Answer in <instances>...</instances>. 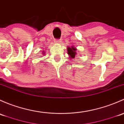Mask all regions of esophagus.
I'll use <instances>...</instances> for the list:
<instances>
[{"label":"esophagus","mask_w":124,"mask_h":124,"mask_svg":"<svg viewBox=\"0 0 124 124\" xmlns=\"http://www.w3.org/2000/svg\"><path fill=\"white\" fill-rule=\"evenodd\" d=\"M55 42L56 43H58V44H60V43H62V40L61 39H58V40H55Z\"/></svg>","instance_id":"34e87169"}]
</instances>
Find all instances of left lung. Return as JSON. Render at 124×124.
<instances>
[{
    "mask_svg": "<svg viewBox=\"0 0 124 124\" xmlns=\"http://www.w3.org/2000/svg\"><path fill=\"white\" fill-rule=\"evenodd\" d=\"M67 54L69 55V57L70 58H74L75 57V55L77 54V49H76L75 47H74V46H71V47L67 46Z\"/></svg>",
    "mask_w": 124,
    "mask_h": 124,
    "instance_id": "1",
    "label": "left lung"
}]
</instances>
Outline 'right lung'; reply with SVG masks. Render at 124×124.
<instances>
[{
  "label": "right lung",
  "mask_w": 124,
  "mask_h": 124,
  "mask_svg": "<svg viewBox=\"0 0 124 124\" xmlns=\"http://www.w3.org/2000/svg\"><path fill=\"white\" fill-rule=\"evenodd\" d=\"M42 53L43 54V55H44V54H45V52H44V51H43V52H42Z\"/></svg>",
  "instance_id": "obj_1"
}]
</instances>
